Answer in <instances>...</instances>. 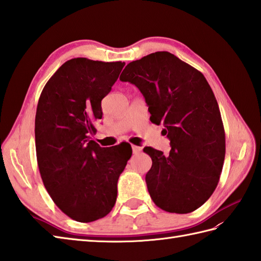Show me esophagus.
Wrapping results in <instances>:
<instances>
[{"instance_id": "1", "label": "esophagus", "mask_w": 261, "mask_h": 261, "mask_svg": "<svg viewBox=\"0 0 261 261\" xmlns=\"http://www.w3.org/2000/svg\"><path fill=\"white\" fill-rule=\"evenodd\" d=\"M132 148H133V153H134V154L141 153V150H142V147H140V146H136V145H133V146H132Z\"/></svg>"}]
</instances>
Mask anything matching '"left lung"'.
<instances>
[{
    "label": "left lung",
    "mask_w": 261,
    "mask_h": 261,
    "mask_svg": "<svg viewBox=\"0 0 261 261\" xmlns=\"http://www.w3.org/2000/svg\"><path fill=\"white\" fill-rule=\"evenodd\" d=\"M119 79L141 90L150 121L163 124L170 154L152 147L145 181L150 198L162 210L190 213L210 198L219 183L225 134L216 97L205 77L167 51L132 61Z\"/></svg>",
    "instance_id": "obj_1"
}]
</instances>
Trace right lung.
Wrapping results in <instances>:
<instances>
[{"label":"right lung","mask_w":261,"mask_h":261,"mask_svg":"<svg viewBox=\"0 0 261 261\" xmlns=\"http://www.w3.org/2000/svg\"><path fill=\"white\" fill-rule=\"evenodd\" d=\"M125 62L74 58L58 69L40 95L36 114L37 161L56 205L78 222L106 217L132 156L128 144L100 147L91 140L101 100Z\"/></svg>","instance_id":"right-lung-1"}]
</instances>
